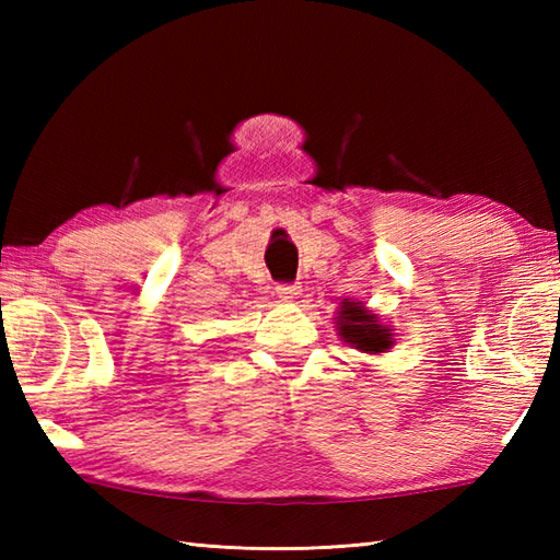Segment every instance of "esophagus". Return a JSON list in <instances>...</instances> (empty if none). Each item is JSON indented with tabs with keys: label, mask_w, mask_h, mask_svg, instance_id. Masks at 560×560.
Instances as JSON below:
<instances>
[{
	"label": "esophagus",
	"mask_w": 560,
	"mask_h": 560,
	"mask_svg": "<svg viewBox=\"0 0 560 560\" xmlns=\"http://www.w3.org/2000/svg\"><path fill=\"white\" fill-rule=\"evenodd\" d=\"M277 293H279L281 301L293 303L301 295V287H299V283H281V287H277Z\"/></svg>",
	"instance_id": "1"
}]
</instances>
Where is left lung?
<instances>
[{
	"mask_svg": "<svg viewBox=\"0 0 560 560\" xmlns=\"http://www.w3.org/2000/svg\"><path fill=\"white\" fill-rule=\"evenodd\" d=\"M335 325L341 341H347L351 349H359L361 353L383 355L395 347V329L385 325L371 307H365L363 301H341Z\"/></svg>",
	"mask_w": 560,
	"mask_h": 560,
	"instance_id": "1",
	"label": "left lung"
}]
</instances>
